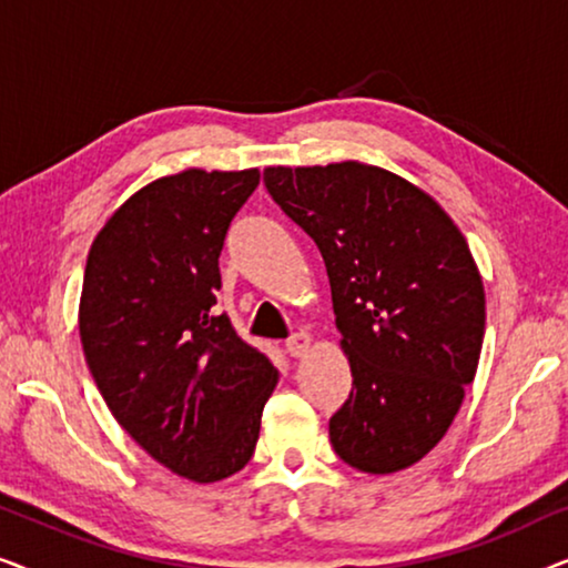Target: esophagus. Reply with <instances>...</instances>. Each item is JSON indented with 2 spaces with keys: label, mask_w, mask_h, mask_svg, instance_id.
Returning a JSON list of instances; mask_svg holds the SVG:
<instances>
[{
  "label": "esophagus",
  "mask_w": 568,
  "mask_h": 568,
  "mask_svg": "<svg viewBox=\"0 0 568 568\" xmlns=\"http://www.w3.org/2000/svg\"><path fill=\"white\" fill-rule=\"evenodd\" d=\"M313 346V336L310 333H294L292 338H286V354L290 356H305Z\"/></svg>",
  "instance_id": "obj_1"
}]
</instances>
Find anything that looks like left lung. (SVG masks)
<instances>
[{
	"label": "left lung",
	"instance_id": "1",
	"mask_svg": "<svg viewBox=\"0 0 568 568\" xmlns=\"http://www.w3.org/2000/svg\"><path fill=\"white\" fill-rule=\"evenodd\" d=\"M263 183L331 278L354 377L333 449L372 476L410 468L447 434L484 346L486 292L463 232L429 193L367 162L276 165Z\"/></svg>",
	"mask_w": 568,
	"mask_h": 568
}]
</instances>
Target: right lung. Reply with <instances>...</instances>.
<instances>
[{
    "label": "right lung",
    "mask_w": 568,
    "mask_h": 568,
    "mask_svg": "<svg viewBox=\"0 0 568 568\" xmlns=\"http://www.w3.org/2000/svg\"><path fill=\"white\" fill-rule=\"evenodd\" d=\"M258 168H189L146 183L92 240L84 359L123 429L193 484L243 470L278 372L214 310L220 253Z\"/></svg>",
    "instance_id": "1"
}]
</instances>
